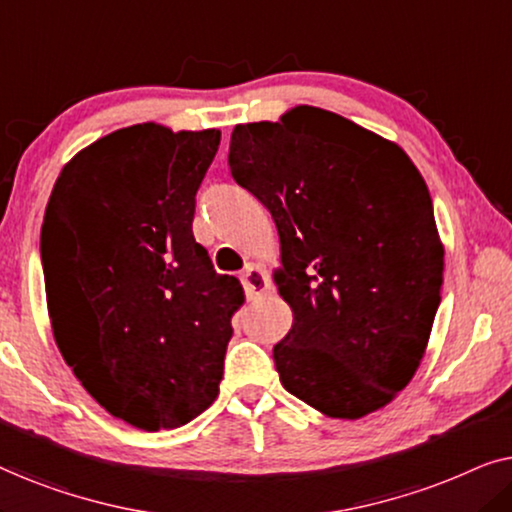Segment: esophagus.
Instances as JSON below:
<instances>
[{
  "label": "esophagus",
  "mask_w": 512,
  "mask_h": 512,
  "mask_svg": "<svg viewBox=\"0 0 512 512\" xmlns=\"http://www.w3.org/2000/svg\"><path fill=\"white\" fill-rule=\"evenodd\" d=\"M242 286H244V293H247L249 300H258L263 298L265 293L270 291V277L268 272H265L263 268H258V265H247L242 272Z\"/></svg>",
  "instance_id": "34e87169"
}]
</instances>
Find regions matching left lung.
Listing matches in <instances>:
<instances>
[{
	"label": "left lung",
	"mask_w": 512,
	"mask_h": 512,
	"mask_svg": "<svg viewBox=\"0 0 512 512\" xmlns=\"http://www.w3.org/2000/svg\"><path fill=\"white\" fill-rule=\"evenodd\" d=\"M233 179L268 207L293 326L272 349L284 389L335 419L412 380L443 286L429 188L401 146L317 107L235 125Z\"/></svg>",
	"instance_id": "obj_1"
}]
</instances>
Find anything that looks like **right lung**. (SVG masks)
Here are the masks:
<instances>
[{"label": "right lung", "mask_w": 512, "mask_h": 512, "mask_svg": "<svg viewBox=\"0 0 512 512\" xmlns=\"http://www.w3.org/2000/svg\"><path fill=\"white\" fill-rule=\"evenodd\" d=\"M221 132L139 123L55 181L41 228L55 342L83 389L137 429L184 426L219 396L242 284L195 242V193Z\"/></svg>", "instance_id": "right-lung-1"}]
</instances>
